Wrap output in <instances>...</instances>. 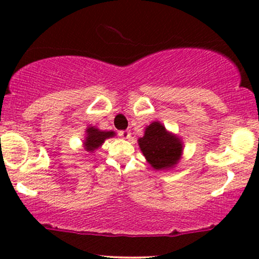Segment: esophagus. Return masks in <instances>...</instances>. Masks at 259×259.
Returning a JSON list of instances; mask_svg holds the SVG:
<instances>
[{
    "instance_id": "obj_1",
    "label": "esophagus",
    "mask_w": 259,
    "mask_h": 259,
    "mask_svg": "<svg viewBox=\"0 0 259 259\" xmlns=\"http://www.w3.org/2000/svg\"><path fill=\"white\" fill-rule=\"evenodd\" d=\"M130 135H132V134H130L129 130H121V132H119V136L123 139H129Z\"/></svg>"
}]
</instances>
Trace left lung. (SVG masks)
Wrapping results in <instances>:
<instances>
[{
	"mask_svg": "<svg viewBox=\"0 0 259 259\" xmlns=\"http://www.w3.org/2000/svg\"><path fill=\"white\" fill-rule=\"evenodd\" d=\"M138 142L145 158L157 170L173 168L181 158L183 142L179 136L169 133L159 121L151 123Z\"/></svg>",
	"mask_w": 259,
	"mask_h": 259,
	"instance_id": "obj_1",
	"label": "left lung"
}]
</instances>
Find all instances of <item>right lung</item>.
Here are the masks:
<instances>
[{
    "instance_id": "add662e5",
    "label": "right lung",
    "mask_w": 259,
    "mask_h": 259,
    "mask_svg": "<svg viewBox=\"0 0 259 259\" xmlns=\"http://www.w3.org/2000/svg\"><path fill=\"white\" fill-rule=\"evenodd\" d=\"M114 132H102L95 126H89L86 129V138L84 140V148L86 152L94 153L95 150L102 146L106 139L113 138Z\"/></svg>"
}]
</instances>
